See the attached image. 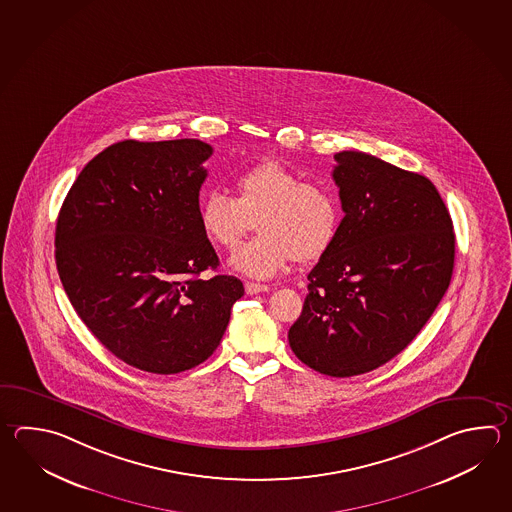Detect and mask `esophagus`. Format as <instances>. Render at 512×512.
<instances>
[{
    "mask_svg": "<svg viewBox=\"0 0 512 512\" xmlns=\"http://www.w3.org/2000/svg\"><path fill=\"white\" fill-rule=\"evenodd\" d=\"M244 290L248 295H255V293L268 292L270 290V286H266V284H259V282H244Z\"/></svg>",
    "mask_w": 512,
    "mask_h": 512,
    "instance_id": "obj_1",
    "label": "esophagus"
}]
</instances>
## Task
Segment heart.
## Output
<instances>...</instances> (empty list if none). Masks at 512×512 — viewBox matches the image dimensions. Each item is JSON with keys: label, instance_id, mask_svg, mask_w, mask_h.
<instances>
[{"label": "heart", "instance_id": "1", "mask_svg": "<svg viewBox=\"0 0 512 512\" xmlns=\"http://www.w3.org/2000/svg\"><path fill=\"white\" fill-rule=\"evenodd\" d=\"M235 199L209 189L199 200V224L204 237L220 250L237 246L257 217L261 235L231 255L235 270L270 279L297 262L319 261L334 244L341 224V204L334 193L268 158L233 178Z\"/></svg>", "mask_w": 512, "mask_h": 512}]
</instances>
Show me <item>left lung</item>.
<instances>
[{
  "instance_id": "8db88e82",
  "label": "left lung",
  "mask_w": 512,
  "mask_h": 512,
  "mask_svg": "<svg viewBox=\"0 0 512 512\" xmlns=\"http://www.w3.org/2000/svg\"><path fill=\"white\" fill-rule=\"evenodd\" d=\"M334 158L345 219L308 273L288 341L304 365L352 377L385 365L421 332L449 288L456 239L427 177L361 151Z\"/></svg>"
}]
</instances>
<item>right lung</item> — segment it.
<instances>
[{
    "instance_id": "1",
    "label": "right lung",
    "mask_w": 512,
    "mask_h": 512,
    "mask_svg": "<svg viewBox=\"0 0 512 512\" xmlns=\"http://www.w3.org/2000/svg\"><path fill=\"white\" fill-rule=\"evenodd\" d=\"M195 138L107 147L82 169L56 222V266L74 310L127 365L178 374L217 350L237 277L215 275L219 257L199 224L204 162Z\"/></svg>"
}]
</instances>
